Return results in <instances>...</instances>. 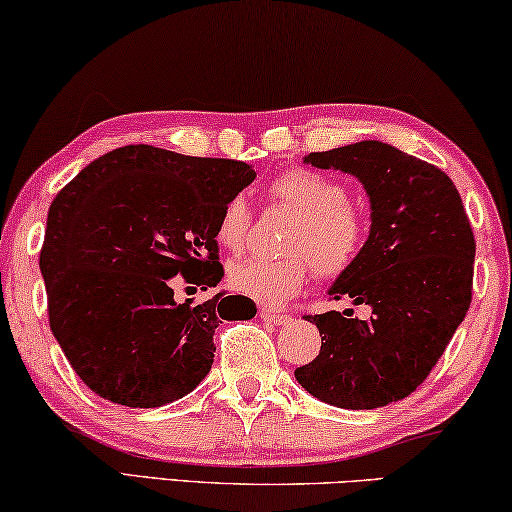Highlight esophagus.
Here are the masks:
<instances>
[{
	"instance_id": "1",
	"label": "esophagus",
	"mask_w": 512,
	"mask_h": 512,
	"mask_svg": "<svg viewBox=\"0 0 512 512\" xmlns=\"http://www.w3.org/2000/svg\"><path fill=\"white\" fill-rule=\"evenodd\" d=\"M259 316H262L266 323H273V326H285V323H289V316L287 314H280V312L262 310V312H259Z\"/></svg>"
}]
</instances>
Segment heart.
Listing matches in <instances>:
<instances>
[{"instance_id":"obj_1","label":"heart","mask_w":512,"mask_h":512,"mask_svg":"<svg viewBox=\"0 0 512 512\" xmlns=\"http://www.w3.org/2000/svg\"><path fill=\"white\" fill-rule=\"evenodd\" d=\"M269 196L298 216L287 239V250L294 255L237 259L227 266V282L239 294L273 307L303 289L312 266L323 278H337L351 269L367 241V216L348 200L342 182L307 168L275 177ZM250 221L246 200H227L218 216L216 241L227 250H241L248 241Z\"/></svg>"}]
</instances>
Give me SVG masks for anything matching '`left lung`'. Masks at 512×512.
<instances>
[{"label":"left lung","mask_w":512,"mask_h":512,"mask_svg":"<svg viewBox=\"0 0 512 512\" xmlns=\"http://www.w3.org/2000/svg\"><path fill=\"white\" fill-rule=\"evenodd\" d=\"M303 161L353 175L367 191L369 237L328 296L369 305L371 316H305L321 332V351L294 376L328 405L383 408L424 383L465 319L476 257L472 225L444 170L389 143L358 141Z\"/></svg>","instance_id":"1"}]
</instances>
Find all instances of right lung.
I'll list each match as a JSON object with an SVG mask.
<instances>
[{"label": "right lung", "mask_w": 512, "mask_h": 512, "mask_svg": "<svg viewBox=\"0 0 512 512\" xmlns=\"http://www.w3.org/2000/svg\"><path fill=\"white\" fill-rule=\"evenodd\" d=\"M257 173L234 159L125 145L81 168L50 205L40 273L50 328L102 399L161 408L193 392L214 362L221 319L248 321V296L177 303V275L223 280L216 225Z\"/></svg>", "instance_id": "1"}]
</instances>
